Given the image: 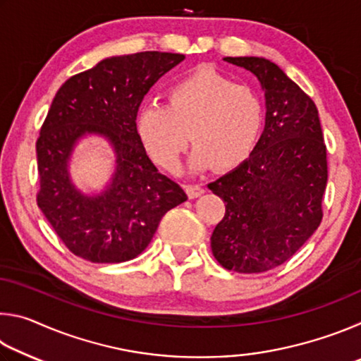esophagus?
<instances>
[{
	"label": "esophagus",
	"mask_w": 361,
	"mask_h": 361,
	"mask_svg": "<svg viewBox=\"0 0 361 361\" xmlns=\"http://www.w3.org/2000/svg\"><path fill=\"white\" fill-rule=\"evenodd\" d=\"M185 189H186V192L191 199L199 197V195H202L205 192V189H204L202 185H186Z\"/></svg>",
	"instance_id": "1"
}]
</instances>
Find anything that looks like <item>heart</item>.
Returning <instances> with one entry per match:
<instances>
[{"label":"heart","mask_w":361,"mask_h":361,"mask_svg":"<svg viewBox=\"0 0 361 361\" xmlns=\"http://www.w3.org/2000/svg\"><path fill=\"white\" fill-rule=\"evenodd\" d=\"M264 103L247 84H235L212 68H197L175 82L167 105H146L137 126L151 157L173 170L191 142L194 169H231L240 164L258 142Z\"/></svg>","instance_id":"heart-1"}]
</instances>
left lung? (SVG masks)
Instances as JSON below:
<instances>
[{"label": "left lung", "mask_w": 361, "mask_h": 361, "mask_svg": "<svg viewBox=\"0 0 361 361\" xmlns=\"http://www.w3.org/2000/svg\"><path fill=\"white\" fill-rule=\"evenodd\" d=\"M259 79L266 127L245 162L209 189L226 212L212 234V252L228 271L264 272L288 261L323 218L326 145L314 100L276 63L226 57Z\"/></svg>", "instance_id": "left-lung-1"}]
</instances>
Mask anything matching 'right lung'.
<instances>
[{"label":"right lung","instance_id":"right-lung-1","mask_svg":"<svg viewBox=\"0 0 361 361\" xmlns=\"http://www.w3.org/2000/svg\"><path fill=\"white\" fill-rule=\"evenodd\" d=\"M183 60V54L157 51L109 57L71 76L54 97L36 142V202L60 240L79 258H137L162 216L188 200L178 183L151 162L137 130L145 95ZM85 133L106 136L116 151L112 185L99 196L79 193L66 167L72 146Z\"/></svg>","mask_w":361,"mask_h":361}]
</instances>
